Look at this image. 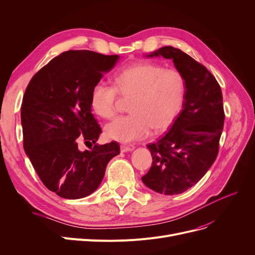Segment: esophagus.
Listing matches in <instances>:
<instances>
[{"instance_id": "esophagus-1", "label": "esophagus", "mask_w": 255, "mask_h": 255, "mask_svg": "<svg viewBox=\"0 0 255 255\" xmlns=\"http://www.w3.org/2000/svg\"><path fill=\"white\" fill-rule=\"evenodd\" d=\"M120 148H121V152H123V153L133 151V148H132V146H128V145H125V144H122V145L120 146Z\"/></svg>"}]
</instances>
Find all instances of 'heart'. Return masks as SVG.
Masks as SVG:
<instances>
[{"instance_id":"1","label":"heart","mask_w":255,"mask_h":255,"mask_svg":"<svg viewBox=\"0 0 255 255\" xmlns=\"http://www.w3.org/2000/svg\"><path fill=\"white\" fill-rule=\"evenodd\" d=\"M114 86L97 83L90 94L92 111L103 119L116 115L118 94L130 98L129 115L105 126L107 138L120 142L141 139L165 130L180 114L186 94V79L176 68H164L157 63L142 62L121 69Z\"/></svg>"}]
</instances>
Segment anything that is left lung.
<instances>
[{
	"mask_svg": "<svg viewBox=\"0 0 255 255\" xmlns=\"http://www.w3.org/2000/svg\"><path fill=\"white\" fill-rule=\"evenodd\" d=\"M172 60L186 79L183 110L168 133L146 145L150 170L141 178L155 192L180 194L202 179L216 160L224 124L222 92L216 78L202 64L172 46L145 56Z\"/></svg>",
	"mask_w": 255,
	"mask_h": 255,
	"instance_id": "left-lung-1",
	"label": "left lung"
}]
</instances>
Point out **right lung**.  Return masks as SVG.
I'll list each match as a JSON object with an SVG mask.
<instances>
[{"label": "right lung", "mask_w": 255, "mask_h": 255, "mask_svg": "<svg viewBox=\"0 0 255 255\" xmlns=\"http://www.w3.org/2000/svg\"><path fill=\"white\" fill-rule=\"evenodd\" d=\"M120 57L68 50L31 79L21 104L23 149L46 188L67 199L83 198L101 184L117 141L98 144L101 128L92 114L91 90ZM85 140L82 151L78 141Z\"/></svg>", "instance_id": "obj_1"}]
</instances>
